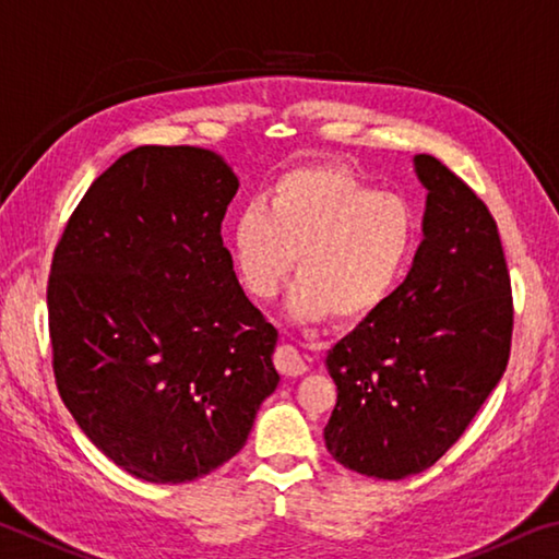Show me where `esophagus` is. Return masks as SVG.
<instances>
[{
	"label": "esophagus",
	"mask_w": 559,
	"mask_h": 559,
	"mask_svg": "<svg viewBox=\"0 0 559 559\" xmlns=\"http://www.w3.org/2000/svg\"><path fill=\"white\" fill-rule=\"evenodd\" d=\"M273 365H276V370L286 377H298L308 370L306 357H302L293 345H278L276 353H273Z\"/></svg>",
	"instance_id": "34e87169"
}]
</instances>
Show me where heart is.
Wrapping results in <instances>:
<instances>
[{
	"label": "heart",
	"mask_w": 559,
	"mask_h": 559,
	"mask_svg": "<svg viewBox=\"0 0 559 559\" xmlns=\"http://www.w3.org/2000/svg\"><path fill=\"white\" fill-rule=\"evenodd\" d=\"M414 243L412 206L335 165L281 175L263 206H246L231 226L236 273L257 300L276 296L298 259L290 313L302 323L374 316L402 281Z\"/></svg>",
	"instance_id": "b5f03b06"
}]
</instances>
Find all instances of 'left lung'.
Here are the masks:
<instances>
[{
    "label": "left lung",
    "instance_id": "1",
    "mask_svg": "<svg viewBox=\"0 0 559 559\" xmlns=\"http://www.w3.org/2000/svg\"><path fill=\"white\" fill-rule=\"evenodd\" d=\"M429 189L412 271L374 316L328 353L337 404L325 447L345 468L400 480L461 439L503 377L513 290L486 202L431 155L414 157Z\"/></svg>",
    "mask_w": 559,
    "mask_h": 559
}]
</instances>
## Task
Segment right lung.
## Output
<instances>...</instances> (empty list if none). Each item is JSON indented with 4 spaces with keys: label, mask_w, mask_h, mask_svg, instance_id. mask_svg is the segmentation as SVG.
<instances>
[{
    "label": "right lung",
    "mask_w": 559,
    "mask_h": 559,
    "mask_svg": "<svg viewBox=\"0 0 559 559\" xmlns=\"http://www.w3.org/2000/svg\"><path fill=\"white\" fill-rule=\"evenodd\" d=\"M239 179L212 150L143 145L75 206L53 249L51 365L66 409L130 476L224 466L278 386V330L222 239Z\"/></svg>",
    "instance_id": "obj_1"
}]
</instances>
